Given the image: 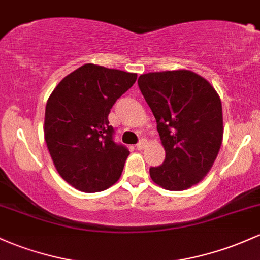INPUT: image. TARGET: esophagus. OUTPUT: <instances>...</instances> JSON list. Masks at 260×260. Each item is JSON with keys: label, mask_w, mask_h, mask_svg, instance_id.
Segmentation results:
<instances>
[{"label": "esophagus", "mask_w": 260, "mask_h": 260, "mask_svg": "<svg viewBox=\"0 0 260 260\" xmlns=\"http://www.w3.org/2000/svg\"><path fill=\"white\" fill-rule=\"evenodd\" d=\"M145 145H147V141H145V139H142V141L139 142L138 144H137V149H138V150H142V149H144V148H145Z\"/></svg>", "instance_id": "obj_1"}]
</instances>
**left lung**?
<instances>
[{
	"label": "left lung",
	"mask_w": 260,
	"mask_h": 260,
	"mask_svg": "<svg viewBox=\"0 0 260 260\" xmlns=\"http://www.w3.org/2000/svg\"><path fill=\"white\" fill-rule=\"evenodd\" d=\"M138 85L156 119L165 150L152 180L165 190L198 185L212 168L223 138L222 104L217 91L191 70L148 73Z\"/></svg>",
	"instance_id": "8db88e82"
}]
</instances>
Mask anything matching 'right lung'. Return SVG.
Wrapping results in <instances>:
<instances>
[{
    "mask_svg": "<svg viewBox=\"0 0 260 260\" xmlns=\"http://www.w3.org/2000/svg\"><path fill=\"white\" fill-rule=\"evenodd\" d=\"M136 80L135 73L85 64L50 93L45 143L59 175L75 189L98 192L121 178L129 152L113 142L108 113Z\"/></svg>",
    "mask_w": 260,
    "mask_h": 260,
    "instance_id": "obj_1",
    "label": "right lung"
}]
</instances>
